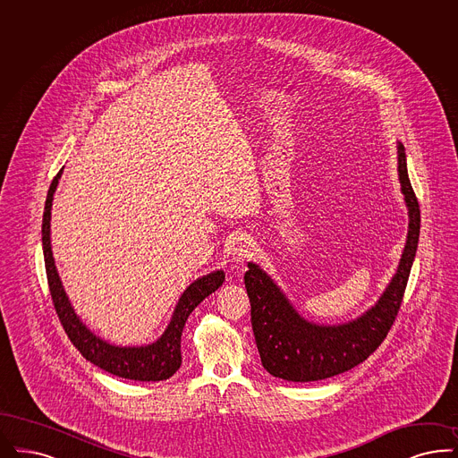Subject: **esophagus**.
Returning <instances> with one entry per match:
<instances>
[{"label":"esophagus","mask_w":458,"mask_h":458,"mask_svg":"<svg viewBox=\"0 0 458 458\" xmlns=\"http://www.w3.org/2000/svg\"><path fill=\"white\" fill-rule=\"evenodd\" d=\"M229 256L233 261H244L246 258H250L254 251L253 241L244 234L233 237V241L229 242Z\"/></svg>","instance_id":"obj_1"}]
</instances>
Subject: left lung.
Masks as SVG:
<instances>
[{
	"label": "left lung",
	"instance_id": "left-lung-1",
	"mask_svg": "<svg viewBox=\"0 0 458 458\" xmlns=\"http://www.w3.org/2000/svg\"><path fill=\"white\" fill-rule=\"evenodd\" d=\"M399 183L407 208V237L399 267L378 301L352 321H309L285 292L253 261L244 275L251 302V326L265 370L288 382H314L348 372L386 339L395 319L418 250L421 214L407 176L406 149L397 140Z\"/></svg>",
	"mask_w": 458,
	"mask_h": 458
}]
</instances>
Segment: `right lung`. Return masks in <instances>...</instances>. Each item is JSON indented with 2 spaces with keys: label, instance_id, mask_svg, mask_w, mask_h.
I'll use <instances>...</instances> for the list:
<instances>
[{
  "label": "right lung",
  "instance_id": "1",
  "mask_svg": "<svg viewBox=\"0 0 458 458\" xmlns=\"http://www.w3.org/2000/svg\"><path fill=\"white\" fill-rule=\"evenodd\" d=\"M63 170L55 174L46 199V208L42 217V248L46 259V271L51 288L52 302L59 321L63 324L71 343L80 350L88 361L100 367L105 372L117 375L129 380L157 382L166 380L182 365V333L191 310L221 287L225 280L224 270L207 273L190 284L178 302L174 305L173 316L159 338L140 346H120L97 336L81 318L76 314L69 301L68 293L63 287L61 276L55 268L51 246V210L55 188L59 185Z\"/></svg>",
  "mask_w": 458,
  "mask_h": 458
}]
</instances>
